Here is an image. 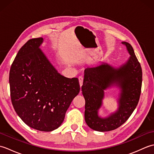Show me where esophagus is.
I'll return each mask as SVG.
<instances>
[{"instance_id": "obj_1", "label": "esophagus", "mask_w": 154, "mask_h": 154, "mask_svg": "<svg viewBox=\"0 0 154 154\" xmlns=\"http://www.w3.org/2000/svg\"><path fill=\"white\" fill-rule=\"evenodd\" d=\"M79 82L80 87H81V86L83 85V77H79Z\"/></svg>"}]
</instances>
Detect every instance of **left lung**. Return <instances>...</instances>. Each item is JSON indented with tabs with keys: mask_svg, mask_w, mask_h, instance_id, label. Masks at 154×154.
Returning <instances> with one entry per match:
<instances>
[{
	"mask_svg": "<svg viewBox=\"0 0 154 154\" xmlns=\"http://www.w3.org/2000/svg\"><path fill=\"white\" fill-rule=\"evenodd\" d=\"M122 44L126 47L130 55L125 63L115 68L103 63L85 70L81 87L85 100V120L87 125L96 131H110L122 125L131 116L140 99L142 83L141 65L132 45L126 42ZM111 86L120 89L119 108L109 117L101 118L97 111L102 106L104 91Z\"/></svg>",
	"mask_w": 154,
	"mask_h": 154,
	"instance_id": "left-lung-1",
	"label": "left lung"
}]
</instances>
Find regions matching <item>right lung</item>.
Returning <instances> with one entry per match:
<instances>
[{
	"label": "right lung",
	"instance_id": "right-lung-1",
	"mask_svg": "<svg viewBox=\"0 0 154 154\" xmlns=\"http://www.w3.org/2000/svg\"><path fill=\"white\" fill-rule=\"evenodd\" d=\"M43 41L31 39L20 49L10 70L9 83L13 107L23 122L51 132L61 126L80 86L77 78L58 73L40 49Z\"/></svg>",
	"mask_w": 154,
	"mask_h": 154
}]
</instances>
